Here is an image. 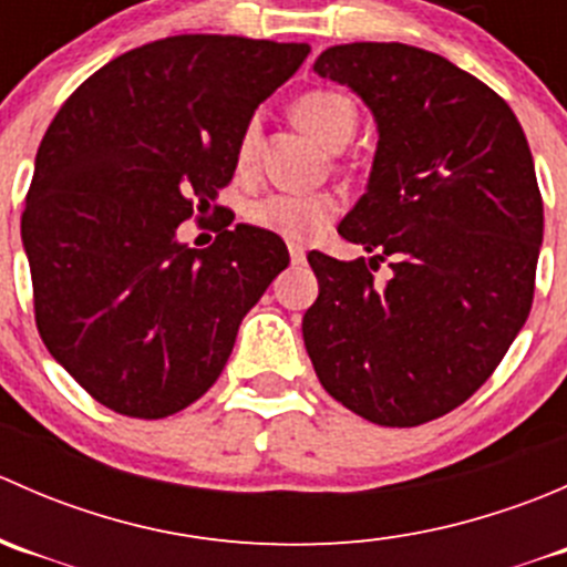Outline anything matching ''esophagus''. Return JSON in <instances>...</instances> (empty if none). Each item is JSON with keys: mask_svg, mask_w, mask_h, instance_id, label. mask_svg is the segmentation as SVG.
<instances>
[{"mask_svg": "<svg viewBox=\"0 0 567 567\" xmlns=\"http://www.w3.org/2000/svg\"><path fill=\"white\" fill-rule=\"evenodd\" d=\"M288 251H290V262H293V266H305V260H307L305 247H299V244H290Z\"/></svg>", "mask_w": 567, "mask_h": 567, "instance_id": "esophagus-1", "label": "esophagus"}]
</instances>
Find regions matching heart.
<instances>
[{"mask_svg": "<svg viewBox=\"0 0 567 567\" xmlns=\"http://www.w3.org/2000/svg\"><path fill=\"white\" fill-rule=\"evenodd\" d=\"M293 117L326 147H342L357 128V106L337 90H312L301 95L293 104ZM257 145H260V123L249 120L238 142V167L247 169L255 164ZM337 214H340V199L329 192H274L255 199L247 210L251 225L296 244L316 238Z\"/></svg>", "mask_w": 567, "mask_h": 567, "instance_id": "heart-1", "label": "heart"}]
</instances>
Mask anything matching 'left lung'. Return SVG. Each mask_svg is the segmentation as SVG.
<instances>
[{"instance_id": "1", "label": "left lung", "mask_w": 567, "mask_h": 567, "mask_svg": "<svg viewBox=\"0 0 567 567\" xmlns=\"http://www.w3.org/2000/svg\"><path fill=\"white\" fill-rule=\"evenodd\" d=\"M316 73L379 125L373 173L337 233L373 251H310L301 320L320 384L375 425L414 427L488 381L529 316L543 199L522 123L480 79L405 43L331 45ZM391 260L393 277L372 271Z\"/></svg>"}]
</instances>
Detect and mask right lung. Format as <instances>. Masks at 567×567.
I'll use <instances>...</instances> for the list:
<instances>
[{
  "label": "right lung",
  "instance_id": "obj_1",
  "mask_svg": "<svg viewBox=\"0 0 567 567\" xmlns=\"http://www.w3.org/2000/svg\"><path fill=\"white\" fill-rule=\"evenodd\" d=\"M307 43L175 35L95 71L51 120L21 216L35 323L101 405L162 420L214 386L288 247L251 225L208 249L177 225L214 208L244 128Z\"/></svg>",
  "mask_w": 567,
  "mask_h": 567
}]
</instances>
